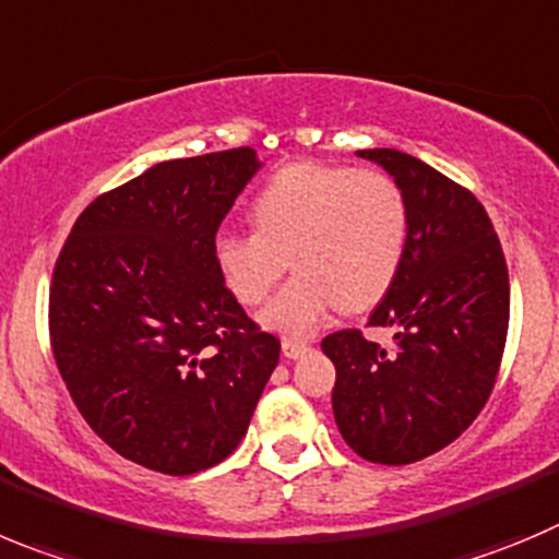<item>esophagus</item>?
I'll use <instances>...</instances> for the list:
<instances>
[{"mask_svg": "<svg viewBox=\"0 0 559 559\" xmlns=\"http://www.w3.org/2000/svg\"><path fill=\"white\" fill-rule=\"evenodd\" d=\"M284 356L286 358H304L306 353L311 350V344L309 342H297V338H284Z\"/></svg>", "mask_w": 559, "mask_h": 559, "instance_id": "34e87169", "label": "esophagus"}]
</instances>
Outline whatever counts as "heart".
Segmentation results:
<instances>
[{
  "label": "heart",
  "instance_id": "b5f03b06",
  "mask_svg": "<svg viewBox=\"0 0 559 559\" xmlns=\"http://www.w3.org/2000/svg\"><path fill=\"white\" fill-rule=\"evenodd\" d=\"M253 231H221L215 267L237 304L262 306L297 270L262 325L309 336L333 309H372L403 267L408 203L391 176L297 162L270 176L250 203Z\"/></svg>",
  "mask_w": 559,
  "mask_h": 559
}]
</instances>
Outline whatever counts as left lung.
I'll return each mask as SVG.
<instances>
[{"instance_id": "1", "label": "left lung", "mask_w": 559, "mask_h": 559, "mask_svg": "<svg viewBox=\"0 0 559 559\" xmlns=\"http://www.w3.org/2000/svg\"><path fill=\"white\" fill-rule=\"evenodd\" d=\"M389 170L408 203L403 267L367 325L391 328L380 347L347 328L322 338L336 367L333 416L364 461L405 466L452 444L497 383L510 322V281L483 203L416 156L358 151Z\"/></svg>"}]
</instances>
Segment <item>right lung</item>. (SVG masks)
<instances>
[{
    "label": "right lung",
    "instance_id": "obj_1",
    "mask_svg": "<svg viewBox=\"0 0 559 559\" xmlns=\"http://www.w3.org/2000/svg\"><path fill=\"white\" fill-rule=\"evenodd\" d=\"M259 170L253 148L159 162L76 217L49 286L66 389L104 444L151 472L226 461L281 342L215 267V237Z\"/></svg>",
    "mask_w": 559,
    "mask_h": 559
}]
</instances>
